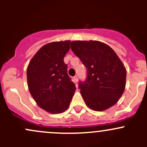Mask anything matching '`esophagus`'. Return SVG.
<instances>
[{"label": "esophagus", "mask_w": 147, "mask_h": 147, "mask_svg": "<svg viewBox=\"0 0 147 147\" xmlns=\"http://www.w3.org/2000/svg\"><path fill=\"white\" fill-rule=\"evenodd\" d=\"M73 80H74V82H75V83L78 82V75H76V76L74 77Z\"/></svg>", "instance_id": "obj_1"}]
</instances>
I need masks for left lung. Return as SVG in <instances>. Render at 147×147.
I'll list each match as a JSON object with an SVG mask.
<instances>
[{"label": "left lung", "mask_w": 147, "mask_h": 147, "mask_svg": "<svg viewBox=\"0 0 147 147\" xmlns=\"http://www.w3.org/2000/svg\"><path fill=\"white\" fill-rule=\"evenodd\" d=\"M71 50L87 68L79 88L86 105L103 111L117 103L125 89L127 72L115 52L99 41L71 42Z\"/></svg>", "instance_id": "1"}]
</instances>
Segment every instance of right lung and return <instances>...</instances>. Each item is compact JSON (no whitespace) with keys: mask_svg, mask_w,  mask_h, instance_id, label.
Segmentation results:
<instances>
[{"mask_svg":"<svg viewBox=\"0 0 147 147\" xmlns=\"http://www.w3.org/2000/svg\"><path fill=\"white\" fill-rule=\"evenodd\" d=\"M69 44V40L47 44L37 52L28 65L30 92L38 106L50 113L66 110L76 90L64 63Z\"/></svg>","mask_w":147,"mask_h":147,"instance_id":"1","label":"right lung"}]
</instances>
